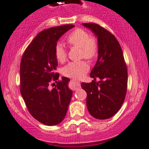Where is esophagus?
<instances>
[{
	"instance_id": "esophagus-1",
	"label": "esophagus",
	"mask_w": 149,
	"mask_h": 149,
	"mask_svg": "<svg viewBox=\"0 0 149 149\" xmlns=\"http://www.w3.org/2000/svg\"><path fill=\"white\" fill-rule=\"evenodd\" d=\"M71 82H72V86H73V88L74 90L78 89V88L80 86V82H78V81L72 80H71Z\"/></svg>"
}]
</instances>
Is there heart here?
I'll list each match as a JSON object with an SVG mask.
<instances>
[{
  "mask_svg": "<svg viewBox=\"0 0 149 149\" xmlns=\"http://www.w3.org/2000/svg\"><path fill=\"white\" fill-rule=\"evenodd\" d=\"M66 42L70 47L80 48L81 58L92 60L97 56L98 52L97 39L94 36H89L87 31L82 29H76L71 31L66 38ZM54 53L58 63H65L67 60V54L63 45H56ZM88 69L89 66L86 61L71 62L63 67L62 73L65 76L80 79L83 78Z\"/></svg>",
  "mask_w": 149,
  "mask_h": 149,
  "instance_id": "heart-1",
  "label": "heart"
}]
</instances>
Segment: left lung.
I'll return each instance as SVG.
<instances>
[{"instance_id": "8db88e82", "label": "left lung", "mask_w": 149, "mask_h": 149, "mask_svg": "<svg viewBox=\"0 0 149 149\" xmlns=\"http://www.w3.org/2000/svg\"><path fill=\"white\" fill-rule=\"evenodd\" d=\"M97 37L98 58L91 71L93 79L81 84L87 93L86 106L93 118L105 120L121 108L127 90L128 73L120 43L110 31L95 23H82ZM100 81L97 82V80Z\"/></svg>"}]
</instances>
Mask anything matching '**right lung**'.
I'll return each instance as SVG.
<instances>
[{
  "mask_svg": "<svg viewBox=\"0 0 149 149\" xmlns=\"http://www.w3.org/2000/svg\"><path fill=\"white\" fill-rule=\"evenodd\" d=\"M73 27V24H65L40 31L28 45L20 61V93L30 114L45 125L63 121L72 97L69 79L58 80L54 51L58 39ZM53 81L56 85L51 84Z\"/></svg>",
  "mask_w": 149,
  "mask_h": 149,
  "instance_id": "right-lung-1",
  "label": "right lung"
}]
</instances>
